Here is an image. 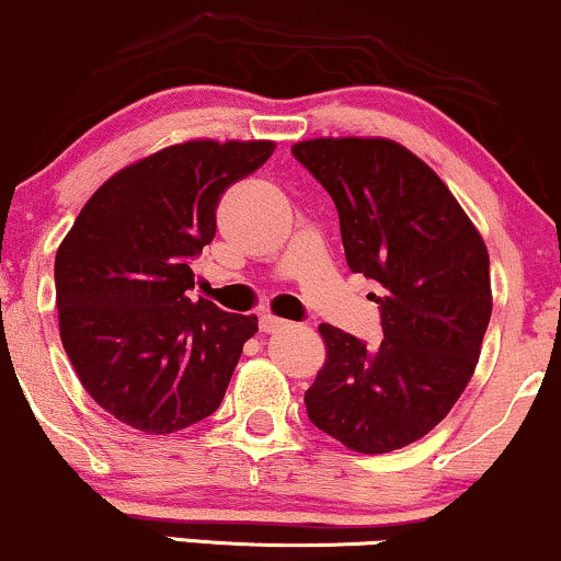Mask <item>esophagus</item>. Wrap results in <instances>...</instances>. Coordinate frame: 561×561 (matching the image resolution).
Here are the masks:
<instances>
[{"label":"esophagus","instance_id":"34e87169","mask_svg":"<svg viewBox=\"0 0 561 561\" xmlns=\"http://www.w3.org/2000/svg\"><path fill=\"white\" fill-rule=\"evenodd\" d=\"M283 328H288V322L280 320V317H275V314H262L260 317V330H262V333H280Z\"/></svg>","mask_w":561,"mask_h":561}]
</instances>
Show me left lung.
<instances>
[{"instance_id": "obj_1", "label": "left lung", "mask_w": 561, "mask_h": 561, "mask_svg": "<svg viewBox=\"0 0 561 561\" xmlns=\"http://www.w3.org/2000/svg\"><path fill=\"white\" fill-rule=\"evenodd\" d=\"M296 161L337 207L345 262L382 286V343L320 324L328 362L307 416L356 453H390L432 432L466 390L492 317L489 252L458 199L392 140L296 142Z\"/></svg>"}]
</instances>
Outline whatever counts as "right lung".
<instances>
[{"label": "right lung", "instance_id": "right-lung-1", "mask_svg": "<svg viewBox=\"0 0 561 561\" xmlns=\"http://www.w3.org/2000/svg\"><path fill=\"white\" fill-rule=\"evenodd\" d=\"M273 150L171 145L108 179L61 241V345L88 396L122 424L171 434L218 411L257 317L192 299V260L216 237L220 195Z\"/></svg>", "mask_w": 561, "mask_h": 561}]
</instances>
